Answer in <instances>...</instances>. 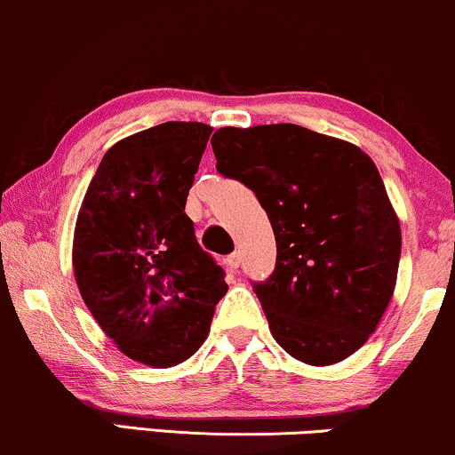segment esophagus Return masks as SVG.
I'll list each match as a JSON object with an SVG mask.
<instances>
[{
	"instance_id": "obj_1",
	"label": "esophagus",
	"mask_w": 455,
	"mask_h": 455,
	"mask_svg": "<svg viewBox=\"0 0 455 455\" xmlns=\"http://www.w3.org/2000/svg\"><path fill=\"white\" fill-rule=\"evenodd\" d=\"M239 262H242V254H239V251H233V254L227 256V267L231 271L239 269Z\"/></svg>"
}]
</instances>
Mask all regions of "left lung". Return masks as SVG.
I'll list each match as a JSON object with an SVG mask.
<instances>
[{"mask_svg": "<svg viewBox=\"0 0 455 455\" xmlns=\"http://www.w3.org/2000/svg\"><path fill=\"white\" fill-rule=\"evenodd\" d=\"M216 169L254 190L277 243L256 282L271 335L292 358L326 366L375 332L396 286L401 224L358 146L299 124L222 127Z\"/></svg>", "mask_w": 455, "mask_h": 455, "instance_id": "1", "label": "left lung"}]
</instances>
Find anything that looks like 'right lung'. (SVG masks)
Instances as JSON below:
<instances>
[{
	"label": "right lung",
	"mask_w": 455,
	"mask_h": 455,
	"mask_svg": "<svg viewBox=\"0 0 455 455\" xmlns=\"http://www.w3.org/2000/svg\"><path fill=\"white\" fill-rule=\"evenodd\" d=\"M210 135L204 123H163L120 140L76 220L82 300L120 352L156 369L201 347L228 290L184 212Z\"/></svg>",
	"instance_id": "right-lung-1"
}]
</instances>
